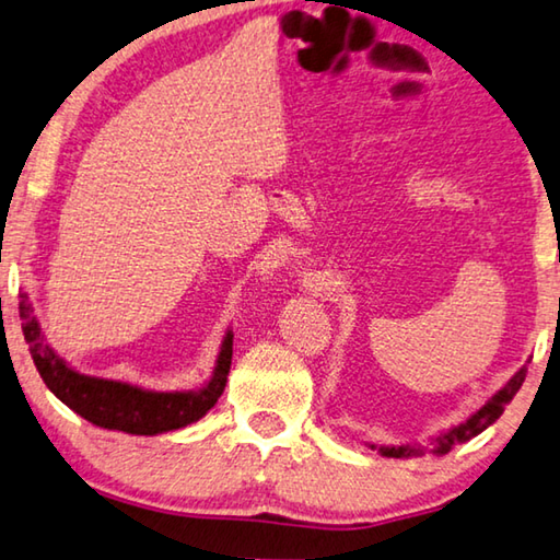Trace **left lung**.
<instances>
[{
  "label": "left lung",
  "instance_id": "8db88e82",
  "mask_svg": "<svg viewBox=\"0 0 560 560\" xmlns=\"http://www.w3.org/2000/svg\"><path fill=\"white\" fill-rule=\"evenodd\" d=\"M523 381H526V366H521L516 374L509 378V384L499 388V392L488 398V401L478 408L476 413L468 416L464 423H458L448 431H441L439 436H433L425 443H406V446H374V443H369V448L378 451V454L386 458H413V456H423V454H436V456L448 454L456 443L471 441L474 436H478V433L486 431L488 425L499 419V416L503 413V408L509 406L513 401V396L518 394Z\"/></svg>",
  "mask_w": 560,
  "mask_h": 560
}]
</instances>
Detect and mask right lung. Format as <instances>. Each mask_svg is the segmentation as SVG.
Instances as JSON below:
<instances>
[{"instance_id": "1", "label": "right lung", "mask_w": 560, "mask_h": 560, "mask_svg": "<svg viewBox=\"0 0 560 560\" xmlns=\"http://www.w3.org/2000/svg\"><path fill=\"white\" fill-rule=\"evenodd\" d=\"M20 318L34 366L49 392L100 429L135 433V436H156L164 431L184 429L207 416L209 408L219 401V396L224 394L229 369H232L234 334L226 331L214 374L199 392H149V388L124 384V381L79 374L69 366L44 339L32 301L24 291L20 294Z\"/></svg>"}]
</instances>
